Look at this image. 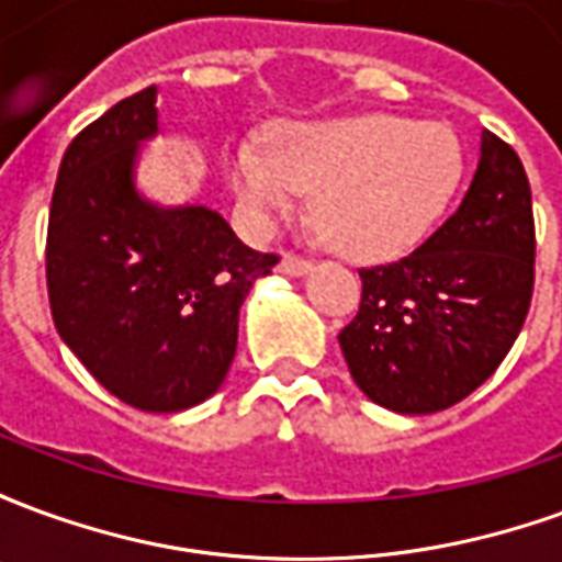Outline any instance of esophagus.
Returning a JSON list of instances; mask_svg holds the SVG:
<instances>
[{
	"instance_id": "esophagus-1",
	"label": "esophagus",
	"mask_w": 562,
	"mask_h": 562,
	"mask_svg": "<svg viewBox=\"0 0 562 562\" xmlns=\"http://www.w3.org/2000/svg\"><path fill=\"white\" fill-rule=\"evenodd\" d=\"M313 268V261L304 256H294V252H285L280 258V273H289V277H304L306 270Z\"/></svg>"
}]
</instances>
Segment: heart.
<instances>
[{
  "instance_id": "obj_1",
  "label": "heart",
  "mask_w": 562,
  "mask_h": 562,
  "mask_svg": "<svg viewBox=\"0 0 562 562\" xmlns=\"http://www.w3.org/2000/svg\"><path fill=\"white\" fill-rule=\"evenodd\" d=\"M463 147L442 123L391 114L273 128L270 149L240 140L225 156L232 192L258 225L316 192L322 237L355 258L406 252L434 228L463 180Z\"/></svg>"
}]
</instances>
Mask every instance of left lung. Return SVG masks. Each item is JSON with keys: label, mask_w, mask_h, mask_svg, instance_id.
I'll return each instance as SVG.
<instances>
[{"label": "left lung", "mask_w": 562, "mask_h": 562, "mask_svg": "<svg viewBox=\"0 0 562 562\" xmlns=\"http://www.w3.org/2000/svg\"><path fill=\"white\" fill-rule=\"evenodd\" d=\"M358 273L361 306L340 330L355 385L403 415L470 397L530 313L536 222L518 153L484 128L460 207L409 256Z\"/></svg>", "instance_id": "1"}]
</instances>
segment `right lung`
<instances>
[{
    "label": "right lung",
    "instance_id": "1",
    "mask_svg": "<svg viewBox=\"0 0 562 562\" xmlns=\"http://www.w3.org/2000/svg\"><path fill=\"white\" fill-rule=\"evenodd\" d=\"M156 87L78 132L47 220V297L80 364L144 413L216 394L240 304L280 256L256 252L216 210L159 207L135 189L140 140L159 132Z\"/></svg>",
    "mask_w": 562,
    "mask_h": 562
}]
</instances>
